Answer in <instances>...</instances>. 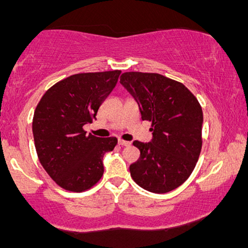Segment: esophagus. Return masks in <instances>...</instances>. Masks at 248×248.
<instances>
[{
  "instance_id": "34e87169",
  "label": "esophagus",
  "mask_w": 248,
  "mask_h": 248,
  "mask_svg": "<svg viewBox=\"0 0 248 248\" xmlns=\"http://www.w3.org/2000/svg\"><path fill=\"white\" fill-rule=\"evenodd\" d=\"M118 142H119V144H120V146H122V147H126V146H130V142H128V141H124V140H119Z\"/></svg>"
}]
</instances>
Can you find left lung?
Segmentation results:
<instances>
[{
    "label": "left lung",
    "mask_w": 248,
    "mask_h": 248,
    "mask_svg": "<svg viewBox=\"0 0 248 248\" xmlns=\"http://www.w3.org/2000/svg\"><path fill=\"white\" fill-rule=\"evenodd\" d=\"M120 82L138 102L142 120L153 127L152 141L133 142L141 155L130 164V176L150 192L171 191L189 178L198 161L201 105L183 84L158 73L126 72Z\"/></svg>",
    "instance_id": "8db88e82"
}]
</instances>
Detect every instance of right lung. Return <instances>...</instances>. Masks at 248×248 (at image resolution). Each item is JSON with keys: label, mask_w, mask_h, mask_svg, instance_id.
<instances>
[{"label": "right lung", "mask_w": 248, "mask_h": 248, "mask_svg": "<svg viewBox=\"0 0 248 248\" xmlns=\"http://www.w3.org/2000/svg\"><path fill=\"white\" fill-rule=\"evenodd\" d=\"M121 71L79 73L57 82L37 105L32 133L39 162L53 181L69 191L92 187L104 173L102 157L116 138L86 134L99 107L118 82Z\"/></svg>", "instance_id": "right-lung-1"}]
</instances>
